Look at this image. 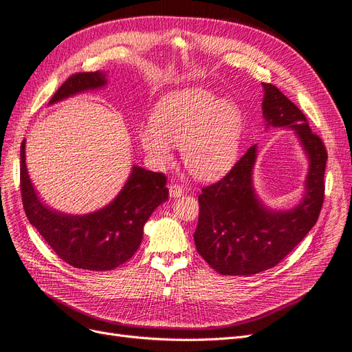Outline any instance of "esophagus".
I'll return each mask as SVG.
<instances>
[{"label": "esophagus", "instance_id": "1", "mask_svg": "<svg viewBox=\"0 0 352 352\" xmlns=\"http://www.w3.org/2000/svg\"><path fill=\"white\" fill-rule=\"evenodd\" d=\"M183 192H184V190H183V187H181L179 184H171V186H169V196H171V197L183 196Z\"/></svg>", "mask_w": 352, "mask_h": 352}]
</instances>
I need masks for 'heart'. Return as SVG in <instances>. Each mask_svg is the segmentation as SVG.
I'll use <instances>...</instances> for the list:
<instances>
[{"instance_id":"b5f03b06","label":"heart","mask_w":352,"mask_h":352,"mask_svg":"<svg viewBox=\"0 0 352 352\" xmlns=\"http://www.w3.org/2000/svg\"><path fill=\"white\" fill-rule=\"evenodd\" d=\"M244 130L241 109L201 87H186L164 96L152 124L140 129L143 151L153 162L173 160V144L183 151L188 171L210 179L228 169L240 151Z\"/></svg>"}]
</instances>
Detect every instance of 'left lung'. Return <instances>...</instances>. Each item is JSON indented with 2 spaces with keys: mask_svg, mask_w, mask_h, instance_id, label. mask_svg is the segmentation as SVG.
Returning <instances> with one entry per match:
<instances>
[{
  "mask_svg": "<svg viewBox=\"0 0 352 352\" xmlns=\"http://www.w3.org/2000/svg\"><path fill=\"white\" fill-rule=\"evenodd\" d=\"M262 86L266 129H292L309 157L304 196L288 210L263 205L253 187L256 144L218 183L203 188L195 243L199 254L221 275L250 276L276 266L316 225L324 199L327 152L322 139L276 86Z\"/></svg>",
  "mask_w": 352,
  "mask_h": 352,
  "instance_id": "1",
  "label": "left lung"
}]
</instances>
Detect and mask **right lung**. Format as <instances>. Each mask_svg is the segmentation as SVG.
Returning <instances> with one entry per match:
<instances>
[{"label": "right lung", "instance_id": "1", "mask_svg": "<svg viewBox=\"0 0 352 352\" xmlns=\"http://www.w3.org/2000/svg\"><path fill=\"white\" fill-rule=\"evenodd\" d=\"M107 85V73L70 76L51 98L50 105ZM166 177L133 165L131 174L109 205L87 214H69L43 205L29 178L26 140L20 147V190L29 222L54 253L77 269L112 270L138 252L143 226L168 199Z\"/></svg>", "mask_w": 352, "mask_h": 352}]
</instances>
